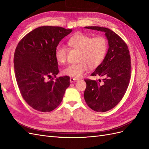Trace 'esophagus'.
I'll return each mask as SVG.
<instances>
[{
  "label": "esophagus",
  "mask_w": 149,
  "mask_h": 149,
  "mask_svg": "<svg viewBox=\"0 0 149 149\" xmlns=\"http://www.w3.org/2000/svg\"><path fill=\"white\" fill-rule=\"evenodd\" d=\"M78 81V79H77V78H70L71 83H74V82Z\"/></svg>",
  "instance_id": "esophagus-1"
}]
</instances>
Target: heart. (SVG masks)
Masks as SVG:
<instances>
[{"instance_id":"obj_1","label":"heart","mask_w":149,"mask_h":149,"mask_svg":"<svg viewBox=\"0 0 149 149\" xmlns=\"http://www.w3.org/2000/svg\"><path fill=\"white\" fill-rule=\"evenodd\" d=\"M70 48L79 50L77 63L71 64L63 70L64 75L78 78L89 67L93 69L100 65L106 56L108 48L107 41L102 36H91L83 33H77L68 40ZM68 48L63 45H58L55 48V56L59 63L66 61Z\"/></svg>"}]
</instances>
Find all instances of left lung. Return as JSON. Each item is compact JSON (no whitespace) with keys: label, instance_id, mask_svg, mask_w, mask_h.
<instances>
[{"label":"left lung","instance_id":"obj_1","mask_svg":"<svg viewBox=\"0 0 149 149\" xmlns=\"http://www.w3.org/2000/svg\"><path fill=\"white\" fill-rule=\"evenodd\" d=\"M85 29L105 33L109 48L102 63L91 74L100 76L102 80L84 79L86 88L84 100L91 109L106 112L121 101L127 91L131 73V61L128 47L119 36L111 30L101 26Z\"/></svg>","mask_w":149,"mask_h":149}]
</instances>
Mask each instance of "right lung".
Returning a JSON list of instances; mask_svg holds the SVG:
<instances>
[{
	"instance_id": "1",
	"label": "right lung",
	"mask_w": 149,
	"mask_h": 149,
	"mask_svg": "<svg viewBox=\"0 0 149 149\" xmlns=\"http://www.w3.org/2000/svg\"><path fill=\"white\" fill-rule=\"evenodd\" d=\"M72 31L61 26H43L22 38L16 47L13 63L17 83L24 100L34 109L50 112L60 104L70 85L68 76H60L55 56L60 42ZM48 78L52 79L48 81Z\"/></svg>"
}]
</instances>
